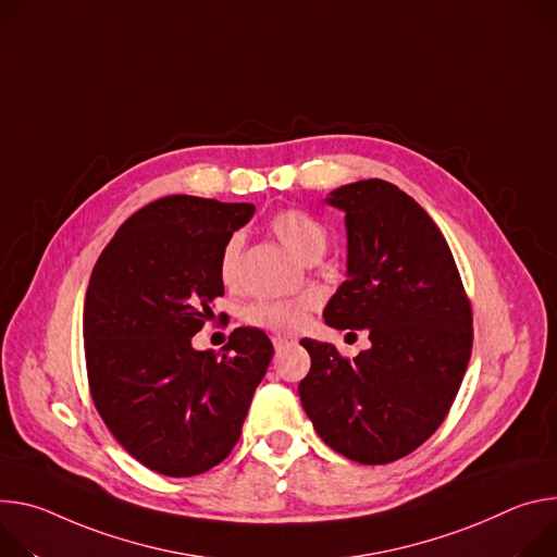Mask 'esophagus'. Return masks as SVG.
I'll use <instances>...</instances> for the list:
<instances>
[{
	"instance_id": "1",
	"label": "esophagus",
	"mask_w": 557,
	"mask_h": 557,
	"mask_svg": "<svg viewBox=\"0 0 557 557\" xmlns=\"http://www.w3.org/2000/svg\"><path fill=\"white\" fill-rule=\"evenodd\" d=\"M272 343H274V347H276V349H283V347H285V345H289L292 341H289L287 336H274V338H272Z\"/></svg>"
}]
</instances>
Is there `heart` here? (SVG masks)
<instances>
[{
    "label": "heart",
    "mask_w": 557,
    "mask_h": 557,
    "mask_svg": "<svg viewBox=\"0 0 557 557\" xmlns=\"http://www.w3.org/2000/svg\"><path fill=\"white\" fill-rule=\"evenodd\" d=\"M272 230L281 238V243L287 250L298 257L307 259L314 252H325L327 247V234L325 227L310 214L300 210H285L278 212L272 219ZM238 252H240V238L232 236L221 255V278L223 283H234L236 268H238ZM310 300L298 298V300H259L250 310H247V321L268 327L274 332H294L305 323V312Z\"/></svg>",
    "instance_id": "obj_1"
}]
</instances>
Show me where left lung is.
<instances>
[{
    "label": "left lung",
    "instance_id": "8db88e82",
    "mask_svg": "<svg viewBox=\"0 0 557 557\" xmlns=\"http://www.w3.org/2000/svg\"><path fill=\"white\" fill-rule=\"evenodd\" d=\"M325 203L345 214L347 278L323 319L367 330L372 347L345 360L332 343L302 338L312 367L298 396L334 451L385 465L445 420L471 356V307L438 225L394 183H347Z\"/></svg>",
    "mask_w": 557,
    "mask_h": 557
}]
</instances>
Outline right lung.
Returning a JSON list of instances; mask_svg holds the SVG:
<instances>
[{
	"mask_svg": "<svg viewBox=\"0 0 557 557\" xmlns=\"http://www.w3.org/2000/svg\"><path fill=\"white\" fill-rule=\"evenodd\" d=\"M252 203L172 195L123 223L101 252L84 302L88 381L119 445L148 469L199 475L236 445L274 347L236 327L223 354L193 336L223 296L221 255Z\"/></svg>",
	"mask_w": 557,
	"mask_h": 557,
	"instance_id": "right-lung-1",
	"label": "right lung"
}]
</instances>
